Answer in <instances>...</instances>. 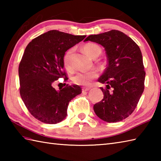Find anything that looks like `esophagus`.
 Returning a JSON list of instances; mask_svg holds the SVG:
<instances>
[{
  "instance_id": "esophagus-1",
  "label": "esophagus",
  "mask_w": 161,
  "mask_h": 161,
  "mask_svg": "<svg viewBox=\"0 0 161 161\" xmlns=\"http://www.w3.org/2000/svg\"><path fill=\"white\" fill-rule=\"evenodd\" d=\"M90 90V88H88V87H83L82 88V92H85V91H88Z\"/></svg>"
}]
</instances>
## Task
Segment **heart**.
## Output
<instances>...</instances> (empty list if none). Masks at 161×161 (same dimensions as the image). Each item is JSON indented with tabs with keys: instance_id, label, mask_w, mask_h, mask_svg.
Returning <instances> with one entry per match:
<instances>
[{
	"instance_id": "heart-1",
	"label": "heart",
	"mask_w": 161,
	"mask_h": 161,
	"mask_svg": "<svg viewBox=\"0 0 161 161\" xmlns=\"http://www.w3.org/2000/svg\"><path fill=\"white\" fill-rule=\"evenodd\" d=\"M84 50L88 56L93 58L95 56H99L102 50L98 45L93 43H88L84 46ZM73 49L68 50L65 53L64 56V64L67 69L70 70L72 68L71 56L73 54ZM98 77V73L97 70H91L88 72H78L73 77V81L77 85L80 86H89L91 81Z\"/></svg>"
}]
</instances>
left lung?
Here are the masks:
<instances>
[{
  "mask_svg": "<svg viewBox=\"0 0 161 161\" xmlns=\"http://www.w3.org/2000/svg\"><path fill=\"white\" fill-rule=\"evenodd\" d=\"M95 42L104 47L108 64L98 81L104 97L93 106L102 120L122 121L131 115L145 88V72L141 49L133 40L123 32L112 30L88 36L84 42Z\"/></svg>",
  "mask_w": 161,
  "mask_h": 161,
  "instance_id": "8db88e82",
  "label": "left lung"
}]
</instances>
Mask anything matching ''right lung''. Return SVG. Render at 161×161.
<instances>
[{
  "label": "right lung",
  "mask_w": 161,
  "mask_h": 161,
  "mask_svg": "<svg viewBox=\"0 0 161 161\" xmlns=\"http://www.w3.org/2000/svg\"><path fill=\"white\" fill-rule=\"evenodd\" d=\"M86 35L50 30L36 37L25 47L19 64L20 95L29 112L47 124H57L66 117L68 104L81 89L77 85H66L54 89L59 78L68 80L64 70V56Z\"/></svg>",
  "instance_id": "right-lung-1"
}]
</instances>
